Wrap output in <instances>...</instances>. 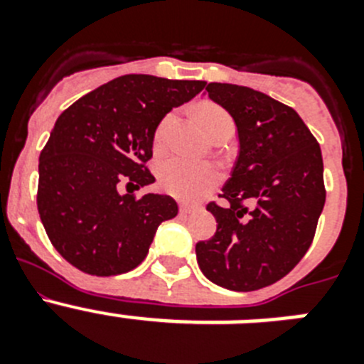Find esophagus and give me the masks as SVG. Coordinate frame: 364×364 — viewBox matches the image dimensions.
Here are the masks:
<instances>
[{
    "label": "esophagus",
    "mask_w": 364,
    "mask_h": 364,
    "mask_svg": "<svg viewBox=\"0 0 364 364\" xmlns=\"http://www.w3.org/2000/svg\"><path fill=\"white\" fill-rule=\"evenodd\" d=\"M178 210H180V213H182V215H189V213H193V211L197 210V208H195V205H189V204H180Z\"/></svg>",
    "instance_id": "esophagus-1"
}]
</instances>
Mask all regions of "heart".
<instances>
[{
	"label": "heart",
	"mask_w": 364,
	"mask_h": 364,
	"mask_svg": "<svg viewBox=\"0 0 364 364\" xmlns=\"http://www.w3.org/2000/svg\"><path fill=\"white\" fill-rule=\"evenodd\" d=\"M197 118L208 134L220 125H233L230 114L224 109L210 104L200 105L197 109ZM173 122H175V112H169L162 118L156 127V133H154L156 147H162L166 144L167 131ZM218 180H220V173L215 166L193 162L188 159H180V156L164 160L159 167L160 188L178 200H197V198L204 197L205 193H210L218 184Z\"/></svg>",
	"instance_id": "1"
}]
</instances>
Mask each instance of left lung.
<instances>
[{
  "label": "left lung",
  "instance_id": "8db88e82",
  "mask_svg": "<svg viewBox=\"0 0 364 364\" xmlns=\"http://www.w3.org/2000/svg\"><path fill=\"white\" fill-rule=\"evenodd\" d=\"M204 95L237 125L239 156L220 197L210 240L197 244L215 284L253 291L281 281L310 247L324 208L323 154L297 112L250 87L208 83Z\"/></svg>",
  "mask_w": 364,
  "mask_h": 364
}]
</instances>
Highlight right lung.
Listing matches in <instances>:
<instances>
[{"instance_id":"right-lung-1","label":"right lung","mask_w":364,"mask_h":364,"mask_svg":"<svg viewBox=\"0 0 364 364\" xmlns=\"http://www.w3.org/2000/svg\"><path fill=\"white\" fill-rule=\"evenodd\" d=\"M198 80L125 74L82 96L60 114L40 154L38 211L58 253L82 272L120 275L146 259L164 220L176 217L169 195L118 193L154 182L146 167L156 127L173 107L204 89Z\"/></svg>"}]
</instances>
